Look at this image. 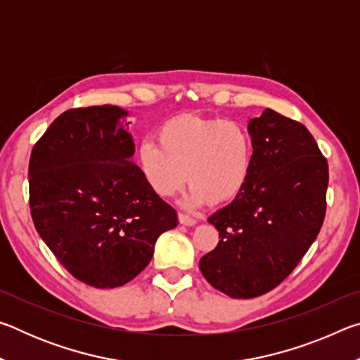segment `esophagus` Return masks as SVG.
<instances>
[{"label":"esophagus","instance_id":"obj_1","mask_svg":"<svg viewBox=\"0 0 360 360\" xmlns=\"http://www.w3.org/2000/svg\"><path fill=\"white\" fill-rule=\"evenodd\" d=\"M178 217H179V222L182 225H188V227H192V225L197 224V219L192 217V216H188V214H184V212H179Z\"/></svg>","mask_w":360,"mask_h":360}]
</instances>
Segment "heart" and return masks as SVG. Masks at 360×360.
I'll return each instance as SVG.
<instances>
[{
  "label": "heart",
  "mask_w": 360,
  "mask_h": 360,
  "mask_svg": "<svg viewBox=\"0 0 360 360\" xmlns=\"http://www.w3.org/2000/svg\"><path fill=\"white\" fill-rule=\"evenodd\" d=\"M157 139L139 144L138 163L158 197H173L188 181V202L219 205L248 184L254 144L238 122L179 115L158 129Z\"/></svg>",
  "instance_id": "1"
}]
</instances>
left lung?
<instances>
[{
	"label": "left lung",
	"instance_id": "obj_1",
	"mask_svg": "<svg viewBox=\"0 0 360 360\" xmlns=\"http://www.w3.org/2000/svg\"><path fill=\"white\" fill-rule=\"evenodd\" d=\"M248 130L251 176L233 202L208 217L219 243L200 259L206 281L233 298L281 284L314 243L327 205L328 165L307 127L266 108Z\"/></svg>",
	"mask_w": 360,
	"mask_h": 360
}]
</instances>
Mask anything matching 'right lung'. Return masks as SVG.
<instances>
[{"instance_id": "add662e5", "label": "right lung", "mask_w": 360, "mask_h": 360, "mask_svg": "<svg viewBox=\"0 0 360 360\" xmlns=\"http://www.w3.org/2000/svg\"><path fill=\"white\" fill-rule=\"evenodd\" d=\"M127 115L111 105L68 109L30 157L36 230L72 276L98 289L131 281L149 265L158 236L178 225L174 208L130 160Z\"/></svg>"}]
</instances>
